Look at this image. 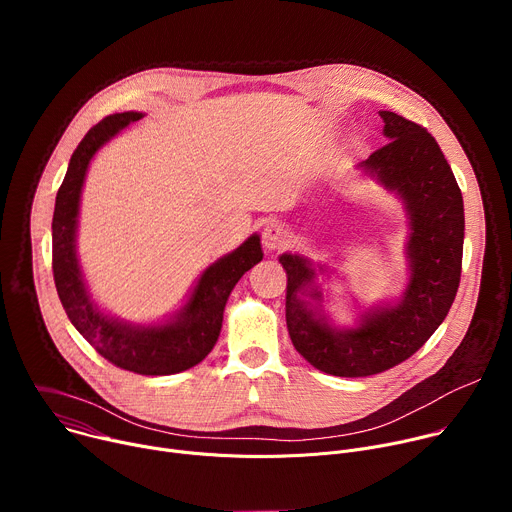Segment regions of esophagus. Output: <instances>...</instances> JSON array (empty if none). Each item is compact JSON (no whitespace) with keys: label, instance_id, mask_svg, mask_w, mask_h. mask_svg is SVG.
Returning <instances> with one entry per match:
<instances>
[{"label":"esophagus","instance_id":"1","mask_svg":"<svg viewBox=\"0 0 512 512\" xmlns=\"http://www.w3.org/2000/svg\"><path fill=\"white\" fill-rule=\"evenodd\" d=\"M261 241L267 251H281L289 243V231L281 223H267L263 227Z\"/></svg>","mask_w":512,"mask_h":512}]
</instances>
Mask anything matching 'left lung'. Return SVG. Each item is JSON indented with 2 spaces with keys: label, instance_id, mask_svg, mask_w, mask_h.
Returning a JSON list of instances; mask_svg holds the SVG:
<instances>
[{
  "label": "left lung",
  "instance_id": "1",
  "mask_svg": "<svg viewBox=\"0 0 512 512\" xmlns=\"http://www.w3.org/2000/svg\"><path fill=\"white\" fill-rule=\"evenodd\" d=\"M389 143L360 168L395 190L409 212L411 279L397 306L373 310L352 330H332L302 298L314 269L300 255H281L287 275L285 322L296 350L322 373L371 377L415 354L448 316L458 294L464 249V200L433 135L393 113H379ZM320 300V291H310Z\"/></svg>",
  "mask_w": 512,
  "mask_h": 512
}]
</instances>
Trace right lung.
<instances>
[{
  "mask_svg": "<svg viewBox=\"0 0 512 512\" xmlns=\"http://www.w3.org/2000/svg\"><path fill=\"white\" fill-rule=\"evenodd\" d=\"M141 119V113H115L101 119L77 145L56 194L52 216V273L62 308L83 338L117 369L160 377L182 373L208 356L223 326V312L233 287L263 259L259 237H249L237 251L218 259L198 279L188 304L176 320L162 326H129L103 316L91 302L75 253L81 188L91 158L115 133Z\"/></svg>",
  "mask_w": 512,
  "mask_h": 512,
  "instance_id": "obj_1",
  "label": "right lung"
}]
</instances>
